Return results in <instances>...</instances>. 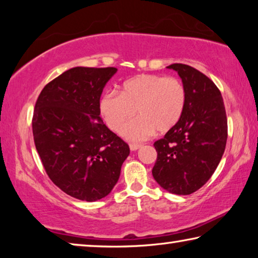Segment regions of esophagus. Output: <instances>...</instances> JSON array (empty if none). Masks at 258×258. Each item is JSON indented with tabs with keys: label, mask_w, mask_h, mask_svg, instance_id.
<instances>
[{
	"label": "esophagus",
	"mask_w": 258,
	"mask_h": 258,
	"mask_svg": "<svg viewBox=\"0 0 258 258\" xmlns=\"http://www.w3.org/2000/svg\"><path fill=\"white\" fill-rule=\"evenodd\" d=\"M140 145H134V143H132V145H130V149L131 151H137L138 149H140Z\"/></svg>",
	"instance_id": "1"
}]
</instances>
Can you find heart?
I'll use <instances>...</instances> for the list:
<instances>
[{
  "label": "heart",
  "mask_w": 258,
  "mask_h": 258,
  "mask_svg": "<svg viewBox=\"0 0 258 258\" xmlns=\"http://www.w3.org/2000/svg\"><path fill=\"white\" fill-rule=\"evenodd\" d=\"M186 106V90L176 77L142 74L125 81L120 93L109 91L100 99L104 123L121 132L137 110L139 118L124 130L131 141H145L157 131L166 133L178 124Z\"/></svg>",
  "instance_id": "heart-1"
}]
</instances>
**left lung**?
<instances>
[{
	"mask_svg": "<svg viewBox=\"0 0 258 258\" xmlns=\"http://www.w3.org/2000/svg\"><path fill=\"white\" fill-rule=\"evenodd\" d=\"M181 77L186 106L178 124L155 142L156 182L174 195H191L206 183L220 164L228 139V120L220 90L194 67H167Z\"/></svg>",
	"mask_w": 258,
	"mask_h": 258,
	"instance_id": "1",
	"label": "left lung"
}]
</instances>
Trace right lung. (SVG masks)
<instances>
[{
  "mask_svg": "<svg viewBox=\"0 0 258 258\" xmlns=\"http://www.w3.org/2000/svg\"><path fill=\"white\" fill-rule=\"evenodd\" d=\"M117 68L75 67L44 86L33 135L46 174L72 197L97 202L118 182L130 148L100 117L99 102Z\"/></svg>",
  "mask_w": 258,
  "mask_h": 258,
  "instance_id": "1",
  "label": "right lung"
}]
</instances>
